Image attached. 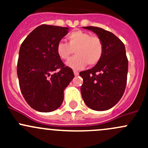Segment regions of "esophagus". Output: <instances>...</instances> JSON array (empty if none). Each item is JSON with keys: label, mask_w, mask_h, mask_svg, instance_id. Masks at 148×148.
<instances>
[{"label": "esophagus", "mask_w": 148, "mask_h": 148, "mask_svg": "<svg viewBox=\"0 0 148 148\" xmlns=\"http://www.w3.org/2000/svg\"><path fill=\"white\" fill-rule=\"evenodd\" d=\"M74 75H75V76H78L79 75V72H78V71H74Z\"/></svg>", "instance_id": "34e87169"}]
</instances>
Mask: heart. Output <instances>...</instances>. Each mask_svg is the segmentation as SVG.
<instances>
[{"label":"heart","instance_id":"b5f03b06","mask_svg":"<svg viewBox=\"0 0 148 148\" xmlns=\"http://www.w3.org/2000/svg\"><path fill=\"white\" fill-rule=\"evenodd\" d=\"M68 43L60 41L56 45L58 56L62 60H67L75 51L76 56L67 62L66 65L73 69H83L86 65H96L100 61L103 53V45L98 36L89 33L73 31L67 36Z\"/></svg>","mask_w":148,"mask_h":148}]
</instances>
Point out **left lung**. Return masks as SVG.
Returning a JSON list of instances; mask_svg holds the SVG:
<instances>
[{
	"label": "left lung",
	"instance_id": "obj_1",
	"mask_svg": "<svg viewBox=\"0 0 148 148\" xmlns=\"http://www.w3.org/2000/svg\"><path fill=\"white\" fill-rule=\"evenodd\" d=\"M98 36L103 45L100 61L93 68L81 71L82 99L88 107L104 111L114 107L125 92L128 60L123 43L114 34L99 27L86 26Z\"/></svg>",
	"mask_w": 148,
	"mask_h": 148
}]
</instances>
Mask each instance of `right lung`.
<instances>
[{
	"instance_id": "obj_1",
	"label": "right lung",
	"mask_w": 148,
	"mask_h": 148,
	"mask_svg": "<svg viewBox=\"0 0 148 148\" xmlns=\"http://www.w3.org/2000/svg\"><path fill=\"white\" fill-rule=\"evenodd\" d=\"M68 32V27L41 25L28 34L20 47L17 74L21 91L31 107L41 112L60 107L64 91L74 77L56 52L58 42Z\"/></svg>"
}]
</instances>
